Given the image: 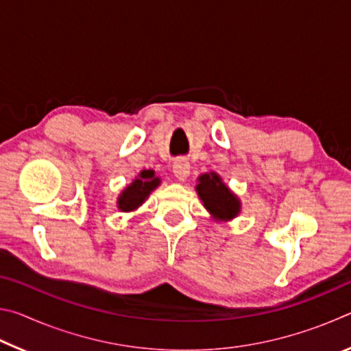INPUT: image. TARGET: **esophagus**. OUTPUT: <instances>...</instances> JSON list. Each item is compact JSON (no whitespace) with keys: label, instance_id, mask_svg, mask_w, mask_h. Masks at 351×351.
Segmentation results:
<instances>
[{"label":"esophagus","instance_id":"esophagus-1","mask_svg":"<svg viewBox=\"0 0 351 351\" xmlns=\"http://www.w3.org/2000/svg\"><path fill=\"white\" fill-rule=\"evenodd\" d=\"M173 173L180 181H186L190 175V164L187 159H176L173 162Z\"/></svg>","mask_w":351,"mask_h":351}]
</instances>
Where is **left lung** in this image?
I'll use <instances>...</instances> for the list:
<instances>
[{
    "instance_id": "left-lung-1",
    "label": "left lung",
    "mask_w": 351,
    "mask_h": 351,
    "mask_svg": "<svg viewBox=\"0 0 351 351\" xmlns=\"http://www.w3.org/2000/svg\"><path fill=\"white\" fill-rule=\"evenodd\" d=\"M197 192L206 209L217 221H230L241 210L239 197L230 192L229 187L215 171L204 173L198 178Z\"/></svg>"
}]
</instances>
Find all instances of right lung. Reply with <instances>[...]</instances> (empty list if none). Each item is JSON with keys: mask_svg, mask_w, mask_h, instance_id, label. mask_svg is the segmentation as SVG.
<instances>
[{"mask_svg": "<svg viewBox=\"0 0 351 351\" xmlns=\"http://www.w3.org/2000/svg\"><path fill=\"white\" fill-rule=\"evenodd\" d=\"M159 184H161V180L154 175L153 170H142L138 178L119 195L117 209L122 212L136 210Z\"/></svg>", "mask_w": 351, "mask_h": 351, "instance_id": "add662e5", "label": "right lung"}]
</instances>
